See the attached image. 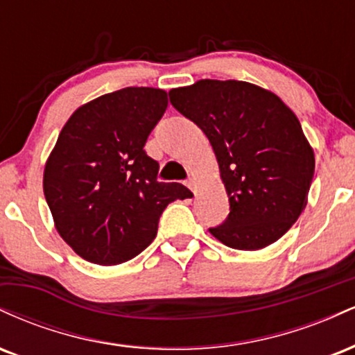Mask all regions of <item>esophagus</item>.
<instances>
[{
	"instance_id": "34e87169",
	"label": "esophagus",
	"mask_w": 355,
	"mask_h": 355,
	"mask_svg": "<svg viewBox=\"0 0 355 355\" xmlns=\"http://www.w3.org/2000/svg\"><path fill=\"white\" fill-rule=\"evenodd\" d=\"M185 185L189 187V189H195V180H193V178H189V180L185 182Z\"/></svg>"
}]
</instances>
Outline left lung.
<instances>
[{
    "instance_id": "8db88e82",
    "label": "left lung",
    "mask_w": 355,
    "mask_h": 355,
    "mask_svg": "<svg viewBox=\"0 0 355 355\" xmlns=\"http://www.w3.org/2000/svg\"><path fill=\"white\" fill-rule=\"evenodd\" d=\"M168 95L209 138L229 195V217L210 234L237 250L277 242L307 205L315 168L295 113L275 93L237 80H200Z\"/></svg>"
}]
</instances>
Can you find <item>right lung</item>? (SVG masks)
I'll list each match as a JSON object with an SVG mask.
<instances>
[{
	"mask_svg": "<svg viewBox=\"0 0 355 355\" xmlns=\"http://www.w3.org/2000/svg\"><path fill=\"white\" fill-rule=\"evenodd\" d=\"M166 105L164 89L128 87L85 103L60 132L43 191L56 230L81 259H133L153 242L166 205L191 197L182 183L158 182L144 150Z\"/></svg>",
	"mask_w": 355,
	"mask_h": 355,
	"instance_id": "add662e5",
	"label": "right lung"
}]
</instances>
